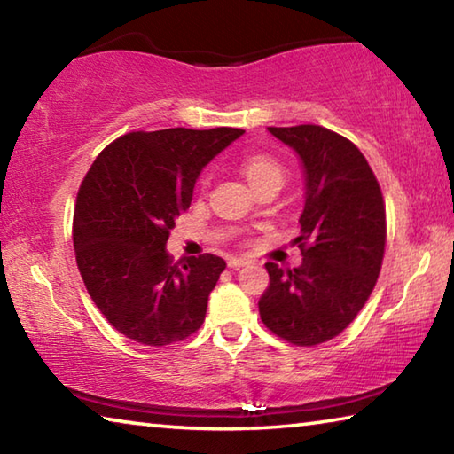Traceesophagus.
<instances>
[{"instance_id":"34e87169","label":"esophagus","mask_w":454,"mask_h":454,"mask_svg":"<svg viewBox=\"0 0 454 454\" xmlns=\"http://www.w3.org/2000/svg\"><path fill=\"white\" fill-rule=\"evenodd\" d=\"M248 264V258H238V256H230L228 258V266L230 268H240Z\"/></svg>"}]
</instances>
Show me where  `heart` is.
I'll return each mask as SVG.
<instances>
[{
    "label": "heart",
    "mask_w": 454,
    "mask_h": 454,
    "mask_svg": "<svg viewBox=\"0 0 454 454\" xmlns=\"http://www.w3.org/2000/svg\"><path fill=\"white\" fill-rule=\"evenodd\" d=\"M242 174L248 180L252 188L262 186L266 182L282 184L284 180V168L280 166L278 160L266 153H252L242 160Z\"/></svg>",
    "instance_id": "1"
}]
</instances>
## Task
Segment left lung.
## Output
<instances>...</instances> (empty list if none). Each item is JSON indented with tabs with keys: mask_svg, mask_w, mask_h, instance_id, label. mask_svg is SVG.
<instances>
[{
	"mask_svg": "<svg viewBox=\"0 0 454 454\" xmlns=\"http://www.w3.org/2000/svg\"><path fill=\"white\" fill-rule=\"evenodd\" d=\"M301 160L304 208L294 244L302 264L266 262L270 284L258 301L264 325L296 347L340 334L379 278L387 216L379 182L355 144L322 126L268 128Z\"/></svg>",
	"mask_w": 454,
	"mask_h": 454,
	"instance_id": "obj_1",
	"label": "left lung"
}]
</instances>
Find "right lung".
<instances>
[{
  "instance_id": "1",
  "label": "right lung",
  "mask_w": 454,
  "mask_h": 454,
  "mask_svg": "<svg viewBox=\"0 0 454 454\" xmlns=\"http://www.w3.org/2000/svg\"><path fill=\"white\" fill-rule=\"evenodd\" d=\"M244 129L132 132L99 153L74 212L80 274L107 322L128 338L166 347L202 326L226 262L204 254L172 262L166 244L190 208L200 172Z\"/></svg>"
}]
</instances>
